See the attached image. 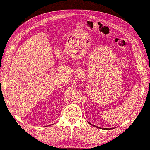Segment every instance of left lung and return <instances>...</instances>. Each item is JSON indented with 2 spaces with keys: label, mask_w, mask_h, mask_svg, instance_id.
I'll use <instances>...</instances> for the list:
<instances>
[{
  "label": "left lung",
  "mask_w": 150,
  "mask_h": 150,
  "mask_svg": "<svg viewBox=\"0 0 150 150\" xmlns=\"http://www.w3.org/2000/svg\"><path fill=\"white\" fill-rule=\"evenodd\" d=\"M89 123L91 125H92V126H93L94 127H96V128H100V129H106V130H109V129H111V128H99V127H98V126H94V125H92V124H91L90 122H89Z\"/></svg>",
  "instance_id": "1"
}]
</instances>
